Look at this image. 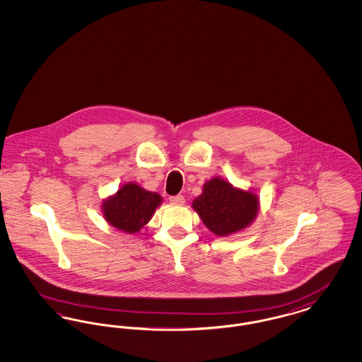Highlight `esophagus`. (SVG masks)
Masks as SVG:
<instances>
[{
    "mask_svg": "<svg viewBox=\"0 0 362 362\" xmlns=\"http://www.w3.org/2000/svg\"><path fill=\"white\" fill-rule=\"evenodd\" d=\"M170 201L173 205H183L185 204V197L183 195H175V197L170 198Z\"/></svg>",
    "mask_w": 362,
    "mask_h": 362,
    "instance_id": "1",
    "label": "esophagus"
}]
</instances>
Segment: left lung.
<instances>
[{
    "label": "left lung",
    "mask_w": 362,
    "mask_h": 362,
    "mask_svg": "<svg viewBox=\"0 0 362 362\" xmlns=\"http://www.w3.org/2000/svg\"><path fill=\"white\" fill-rule=\"evenodd\" d=\"M192 209L210 232L223 238L252 224L259 211V198L254 191L233 187L216 176L204 185L202 194L192 201Z\"/></svg>",
    "instance_id": "left-lung-1"
}]
</instances>
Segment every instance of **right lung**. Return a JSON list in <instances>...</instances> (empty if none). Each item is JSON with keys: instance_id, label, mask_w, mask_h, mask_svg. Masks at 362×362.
<instances>
[{"instance_id": "obj_1", "label": "right lung", "mask_w": 362, "mask_h": 362, "mask_svg": "<svg viewBox=\"0 0 362 362\" xmlns=\"http://www.w3.org/2000/svg\"><path fill=\"white\" fill-rule=\"evenodd\" d=\"M163 198L157 192L142 189L137 183H124L114 195L102 204L104 220L124 233H137L148 224L161 205Z\"/></svg>"}]
</instances>
